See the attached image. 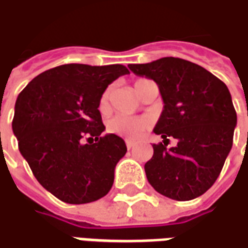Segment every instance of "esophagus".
<instances>
[{
	"label": "esophagus",
	"mask_w": 248,
	"mask_h": 248,
	"mask_svg": "<svg viewBox=\"0 0 248 248\" xmlns=\"http://www.w3.org/2000/svg\"><path fill=\"white\" fill-rule=\"evenodd\" d=\"M126 146H127V149H131V148L134 146V144H133L131 141H126Z\"/></svg>",
	"instance_id": "obj_1"
}]
</instances>
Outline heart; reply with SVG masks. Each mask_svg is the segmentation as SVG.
<instances>
[{
  "label": "heart",
  "mask_w": 248,
  "mask_h": 248,
  "mask_svg": "<svg viewBox=\"0 0 248 248\" xmlns=\"http://www.w3.org/2000/svg\"><path fill=\"white\" fill-rule=\"evenodd\" d=\"M144 80H140L134 84V88L137 87L140 82H142ZM111 87L103 91L100 100H99V110L102 111L103 114L110 110V100H111ZM149 127V122L148 119L141 117H124V115H118L114 117L112 119L108 121L107 124V130L117 134L121 137L127 138V140H136L140 136H142Z\"/></svg>",
  "instance_id": "b5f03b06"
}]
</instances>
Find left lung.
Instances as JSON below:
<instances>
[{
	"instance_id": "left-lung-1",
	"label": "left lung",
	"mask_w": 248,
	"mask_h": 248,
	"mask_svg": "<svg viewBox=\"0 0 248 248\" xmlns=\"http://www.w3.org/2000/svg\"><path fill=\"white\" fill-rule=\"evenodd\" d=\"M129 67L156 82L164 103L153 129L164 144L152 145V159L145 164L148 182L171 200H194L213 186L232 148L236 111L230 91L206 69L181 58ZM168 137L178 144L167 148Z\"/></svg>"
}]
</instances>
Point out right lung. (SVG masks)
I'll return each instance as SVG.
<instances>
[{
	"label": "right lung",
	"instance_id": "obj_1",
	"mask_svg": "<svg viewBox=\"0 0 248 248\" xmlns=\"http://www.w3.org/2000/svg\"><path fill=\"white\" fill-rule=\"evenodd\" d=\"M127 73L124 65L67 63L36 76L17 96L12 129L18 151L40 185L61 201L88 203L112 187L127 148L115 134L102 136L99 100Z\"/></svg>",
	"mask_w": 248,
	"mask_h": 248
}]
</instances>
